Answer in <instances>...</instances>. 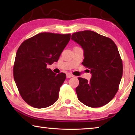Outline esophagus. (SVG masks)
Listing matches in <instances>:
<instances>
[{
    "mask_svg": "<svg viewBox=\"0 0 135 135\" xmlns=\"http://www.w3.org/2000/svg\"><path fill=\"white\" fill-rule=\"evenodd\" d=\"M74 77V76H73V74H70V73H67V78H71V77Z\"/></svg>",
    "mask_w": 135,
    "mask_h": 135,
    "instance_id": "1",
    "label": "esophagus"
}]
</instances>
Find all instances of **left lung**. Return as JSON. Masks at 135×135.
Instances as JSON below:
<instances>
[{"mask_svg":"<svg viewBox=\"0 0 135 135\" xmlns=\"http://www.w3.org/2000/svg\"><path fill=\"white\" fill-rule=\"evenodd\" d=\"M71 39L81 46L84 57L82 64L92 74L89 81L78 77L77 98L88 107L104 106L117 92L123 75V63L117 46L111 38L90 30L73 33Z\"/></svg>","mask_w":135,"mask_h":135,"instance_id":"1","label":"left lung"}]
</instances>
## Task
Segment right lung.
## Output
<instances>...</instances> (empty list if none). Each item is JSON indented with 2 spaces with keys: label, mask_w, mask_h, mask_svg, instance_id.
<instances>
[{
  "label": "right lung",
  "mask_w": 135,
  "mask_h": 135,
  "mask_svg": "<svg viewBox=\"0 0 135 135\" xmlns=\"http://www.w3.org/2000/svg\"><path fill=\"white\" fill-rule=\"evenodd\" d=\"M70 37V34L41 33L25 40L18 48L13 78L20 95L30 106L43 108L58 100L66 74H56L46 67L58 61Z\"/></svg>",
  "instance_id": "1"
}]
</instances>
